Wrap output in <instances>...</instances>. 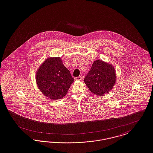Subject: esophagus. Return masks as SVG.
<instances>
[{
    "mask_svg": "<svg viewBox=\"0 0 153 153\" xmlns=\"http://www.w3.org/2000/svg\"><path fill=\"white\" fill-rule=\"evenodd\" d=\"M74 79L75 81H78V80H81L82 79V77L81 76H78V77H75Z\"/></svg>",
    "mask_w": 153,
    "mask_h": 153,
    "instance_id": "obj_1",
    "label": "esophagus"
}]
</instances>
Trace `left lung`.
<instances>
[{
  "mask_svg": "<svg viewBox=\"0 0 153 153\" xmlns=\"http://www.w3.org/2000/svg\"><path fill=\"white\" fill-rule=\"evenodd\" d=\"M116 79L113 66L102 60H97L85 77L84 82L91 92L100 96L111 91Z\"/></svg>",
  "mask_w": 153,
  "mask_h": 153,
  "instance_id": "obj_1",
  "label": "left lung"
}]
</instances>
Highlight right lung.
I'll return each instance as SVG.
<instances>
[{"label": "right lung", "mask_w": 153, "mask_h": 153, "mask_svg": "<svg viewBox=\"0 0 153 153\" xmlns=\"http://www.w3.org/2000/svg\"><path fill=\"white\" fill-rule=\"evenodd\" d=\"M36 79L42 94L52 100L64 97L74 81L59 57L47 58L37 71Z\"/></svg>", "instance_id": "1"}]
</instances>
